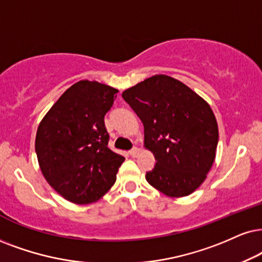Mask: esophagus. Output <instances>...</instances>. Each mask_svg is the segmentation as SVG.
Returning a JSON list of instances; mask_svg holds the SVG:
<instances>
[{
    "label": "esophagus",
    "mask_w": 262,
    "mask_h": 262,
    "mask_svg": "<svg viewBox=\"0 0 262 262\" xmlns=\"http://www.w3.org/2000/svg\"><path fill=\"white\" fill-rule=\"evenodd\" d=\"M139 152H140V148L139 147H133L130 151H129V154H130L132 157H137L139 155Z\"/></svg>",
    "instance_id": "34e87169"
}]
</instances>
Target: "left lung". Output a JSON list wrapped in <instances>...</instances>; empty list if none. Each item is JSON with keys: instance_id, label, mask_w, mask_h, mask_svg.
Segmentation results:
<instances>
[{"instance_id": "obj_1", "label": "left lung", "mask_w": 262, "mask_h": 262, "mask_svg": "<svg viewBox=\"0 0 262 262\" xmlns=\"http://www.w3.org/2000/svg\"><path fill=\"white\" fill-rule=\"evenodd\" d=\"M122 97L144 124V147L156 158L147 183L168 197L196 191L213 167L219 141L210 105L167 75L144 79Z\"/></svg>"}]
</instances>
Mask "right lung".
I'll list each match as a JSON object with an SVG mask.
<instances>
[{
	"label": "right lung",
	"instance_id": "add662e5",
	"mask_svg": "<svg viewBox=\"0 0 262 262\" xmlns=\"http://www.w3.org/2000/svg\"><path fill=\"white\" fill-rule=\"evenodd\" d=\"M118 89L97 81L76 82L39 122L35 148L43 177L75 204L100 200L125 158L107 147L104 116Z\"/></svg>",
	"mask_w": 262,
	"mask_h": 262
}]
</instances>
